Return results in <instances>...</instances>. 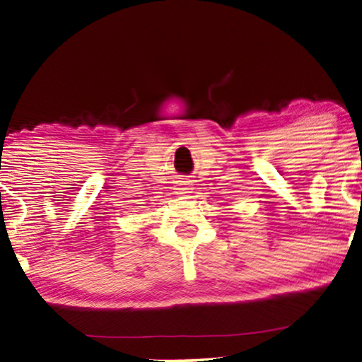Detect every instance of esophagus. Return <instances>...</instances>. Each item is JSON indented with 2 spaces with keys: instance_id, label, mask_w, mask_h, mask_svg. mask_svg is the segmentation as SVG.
<instances>
[{
  "instance_id": "34e87169",
  "label": "esophagus",
  "mask_w": 362,
  "mask_h": 362,
  "mask_svg": "<svg viewBox=\"0 0 362 362\" xmlns=\"http://www.w3.org/2000/svg\"><path fill=\"white\" fill-rule=\"evenodd\" d=\"M192 182L188 179H180L175 182V193L177 195H188V193H192Z\"/></svg>"
}]
</instances>
